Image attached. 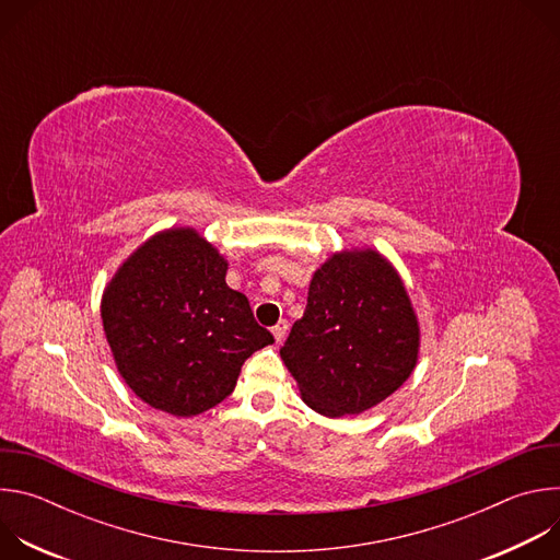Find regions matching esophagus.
I'll list each match as a JSON object with an SVG mask.
<instances>
[{
    "instance_id": "esophagus-1",
    "label": "esophagus",
    "mask_w": 560,
    "mask_h": 560,
    "mask_svg": "<svg viewBox=\"0 0 560 560\" xmlns=\"http://www.w3.org/2000/svg\"><path fill=\"white\" fill-rule=\"evenodd\" d=\"M285 335H288V322H285V318H281V322L272 328V337H275L277 343H283Z\"/></svg>"
}]
</instances>
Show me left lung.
Listing matches in <instances>:
<instances>
[{
  "label": "left lung",
  "mask_w": 560,
  "mask_h": 560,
  "mask_svg": "<svg viewBox=\"0 0 560 560\" xmlns=\"http://www.w3.org/2000/svg\"><path fill=\"white\" fill-rule=\"evenodd\" d=\"M421 328L392 261L370 246L332 253L316 268L307 305L281 348L303 404L341 419L401 387L419 363Z\"/></svg>",
  "instance_id": "8db88e82"
}]
</instances>
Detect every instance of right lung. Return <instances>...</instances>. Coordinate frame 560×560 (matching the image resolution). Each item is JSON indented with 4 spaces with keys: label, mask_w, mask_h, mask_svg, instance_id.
<instances>
[{
    "label": "right lung",
    "mask_w": 560,
    "mask_h": 560,
    "mask_svg": "<svg viewBox=\"0 0 560 560\" xmlns=\"http://www.w3.org/2000/svg\"><path fill=\"white\" fill-rule=\"evenodd\" d=\"M228 259L190 225L159 230L115 270L102 324L119 376L154 410L197 417L234 389L244 361L270 346Z\"/></svg>",
    "instance_id": "add662e5"
}]
</instances>
